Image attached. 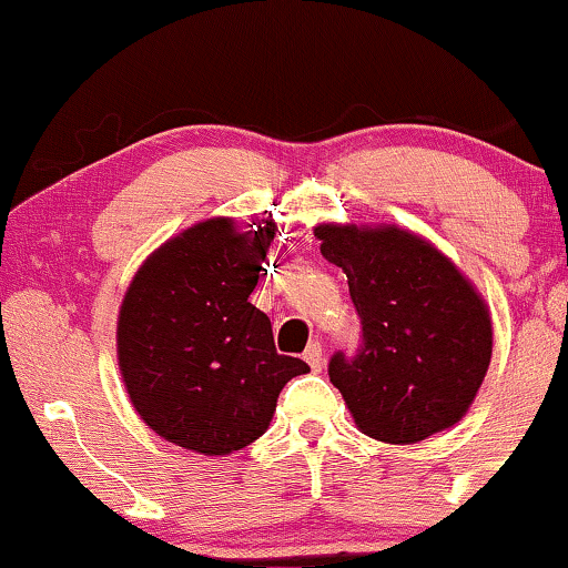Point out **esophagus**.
<instances>
[{
	"label": "esophagus",
	"instance_id": "esophagus-1",
	"mask_svg": "<svg viewBox=\"0 0 568 568\" xmlns=\"http://www.w3.org/2000/svg\"><path fill=\"white\" fill-rule=\"evenodd\" d=\"M304 361L310 363L312 371H323V363H325V357H323V344H321V342H312L310 347H306V352H304Z\"/></svg>",
	"mask_w": 568,
	"mask_h": 568
}]
</instances>
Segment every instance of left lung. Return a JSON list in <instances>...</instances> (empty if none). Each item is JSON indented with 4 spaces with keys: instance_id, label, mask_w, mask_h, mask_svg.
Returning <instances> with one entry per match:
<instances>
[{
    "instance_id": "1",
    "label": "left lung",
    "mask_w": 568,
    "mask_h": 568,
    "mask_svg": "<svg viewBox=\"0 0 568 568\" xmlns=\"http://www.w3.org/2000/svg\"><path fill=\"white\" fill-rule=\"evenodd\" d=\"M315 237L347 275L363 325L357 355L328 363L361 433L408 446L454 427L491 363L484 296L438 247L395 224H321Z\"/></svg>"
}]
</instances>
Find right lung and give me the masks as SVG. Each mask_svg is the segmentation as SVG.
Listing matches in <instances>:
<instances>
[{
    "label": "right lung",
    "instance_id": "add662e5",
    "mask_svg": "<svg viewBox=\"0 0 568 568\" xmlns=\"http://www.w3.org/2000/svg\"><path fill=\"white\" fill-rule=\"evenodd\" d=\"M275 221L240 232L207 219L160 245L122 298L116 361L130 403L160 438L224 456L262 438L280 389L310 366L280 355L247 296Z\"/></svg>",
    "mask_w": 568,
    "mask_h": 568
}]
</instances>
